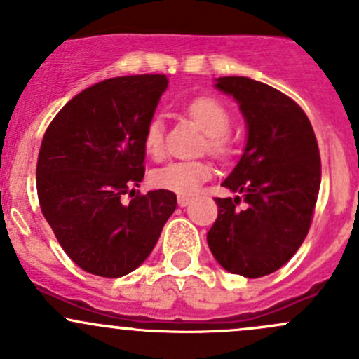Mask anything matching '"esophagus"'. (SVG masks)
<instances>
[{
  "instance_id": "1",
  "label": "esophagus",
  "mask_w": 359,
  "mask_h": 359,
  "mask_svg": "<svg viewBox=\"0 0 359 359\" xmlns=\"http://www.w3.org/2000/svg\"><path fill=\"white\" fill-rule=\"evenodd\" d=\"M190 202H191V198L187 197V195H178V205L180 207H187Z\"/></svg>"
}]
</instances>
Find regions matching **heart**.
Instances as JSON below:
<instances>
[{
  "label": "heart",
  "instance_id": "1",
  "mask_svg": "<svg viewBox=\"0 0 359 359\" xmlns=\"http://www.w3.org/2000/svg\"><path fill=\"white\" fill-rule=\"evenodd\" d=\"M188 114L195 124L205 133L207 150L216 155L230 152L226 131L230 128V114L221 102L210 97H198L188 103ZM143 147L150 157L158 158L164 154V121L155 116L147 124ZM212 175V168L204 161H172L155 169L150 176L152 184L178 195L197 194L202 183Z\"/></svg>",
  "mask_w": 359,
  "mask_h": 359
}]
</instances>
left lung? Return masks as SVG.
<instances>
[{"mask_svg": "<svg viewBox=\"0 0 359 359\" xmlns=\"http://www.w3.org/2000/svg\"><path fill=\"white\" fill-rule=\"evenodd\" d=\"M247 126L242 157L223 187L242 194L216 198L217 219L207 243L226 271L259 278L297 252L311 226L321 181L316 136L304 110L282 91L249 79L217 77Z\"/></svg>", "mask_w": 359, "mask_h": 359, "instance_id": "obj_1", "label": "left lung"}]
</instances>
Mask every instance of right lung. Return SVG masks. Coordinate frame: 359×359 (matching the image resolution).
<instances>
[{
  "instance_id": "add662e5",
  "label": "right lung",
  "mask_w": 359,
  "mask_h": 359,
  "mask_svg": "<svg viewBox=\"0 0 359 359\" xmlns=\"http://www.w3.org/2000/svg\"><path fill=\"white\" fill-rule=\"evenodd\" d=\"M168 77H112L76 95L43 136L39 205L62 249L91 275L119 278L154 250L176 209L169 190L136 194L145 176L143 135ZM133 198L124 205L122 198Z\"/></svg>"
}]
</instances>
